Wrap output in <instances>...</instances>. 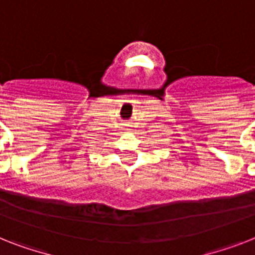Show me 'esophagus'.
<instances>
[{
    "label": "esophagus",
    "instance_id": "esophagus-1",
    "mask_svg": "<svg viewBox=\"0 0 255 255\" xmlns=\"http://www.w3.org/2000/svg\"><path fill=\"white\" fill-rule=\"evenodd\" d=\"M124 129H125V130H128V128H126V126H124Z\"/></svg>",
    "mask_w": 255,
    "mask_h": 255
}]
</instances>
